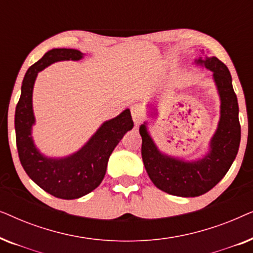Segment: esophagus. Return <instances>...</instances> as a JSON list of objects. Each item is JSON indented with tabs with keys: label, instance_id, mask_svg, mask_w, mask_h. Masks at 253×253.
I'll list each match as a JSON object with an SVG mask.
<instances>
[{
	"label": "esophagus",
	"instance_id": "1",
	"mask_svg": "<svg viewBox=\"0 0 253 253\" xmlns=\"http://www.w3.org/2000/svg\"><path fill=\"white\" fill-rule=\"evenodd\" d=\"M132 119L136 124H139L143 122L144 114H143V109H141V107H134V108H132Z\"/></svg>",
	"mask_w": 253,
	"mask_h": 253
}]
</instances>
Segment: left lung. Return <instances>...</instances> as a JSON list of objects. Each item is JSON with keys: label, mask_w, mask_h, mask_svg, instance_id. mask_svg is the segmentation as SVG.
Wrapping results in <instances>:
<instances>
[{"label": "left lung", "mask_w": 253, "mask_h": 253, "mask_svg": "<svg viewBox=\"0 0 253 253\" xmlns=\"http://www.w3.org/2000/svg\"><path fill=\"white\" fill-rule=\"evenodd\" d=\"M213 71L221 99L219 126L211 140V151L202 160L184 162L161 154L146 126H141V157L151 181L162 191L178 197H198L213 189L229 170L241 141L238 102L231 84L230 72L223 62L213 56L198 60Z\"/></svg>", "instance_id": "obj_1"}]
</instances>
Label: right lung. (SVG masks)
Listing matches in <instances>:
<instances>
[{
	"label": "right lung",
	"instance_id": "add662e5",
	"mask_svg": "<svg viewBox=\"0 0 253 253\" xmlns=\"http://www.w3.org/2000/svg\"><path fill=\"white\" fill-rule=\"evenodd\" d=\"M76 49L55 48L29 68L23 79L22 94L16 106L15 129L18 157L32 181L49 195L77 199L98 188L107 170L109 157L124 134L133 127L129 109L107 121L77 153L64 159H48L34 146L31 129L34 123L32 92L38 72L57 61L81 60Z\"/></svg>",
	"mask_w": 253,
	"mask_h": 253
}]
</instances>
